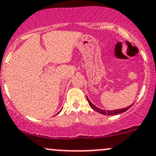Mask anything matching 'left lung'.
I'll list each match as a JSON object with an SVG mask.
<instances>
[{"instance_id":"left-lung-1","label":"left lung","mask_w":156,"mask_h":156,"mask_svg":"<svg viewBox=\"0 0 156 156\" xmlns=\"http://www.w3.org/2000/svg\"><path fill=\"white\" fill-rule=\"evenodd\" d=\"M87 99H88V104H89V105L91 106V108L92 109H94V111L98 112L101 113V114L102 115H119V114H121V113H123L125 112H126L129 108H130L131 107H132V105H131L128 106V107L126 108H121V109H116V110H112V111H110V110H103V109H101L99 108L96 107L95 105H94L92 104V103L90 101V100L88 99V98L87 97Z\"/></svg>"}]
</instances>
